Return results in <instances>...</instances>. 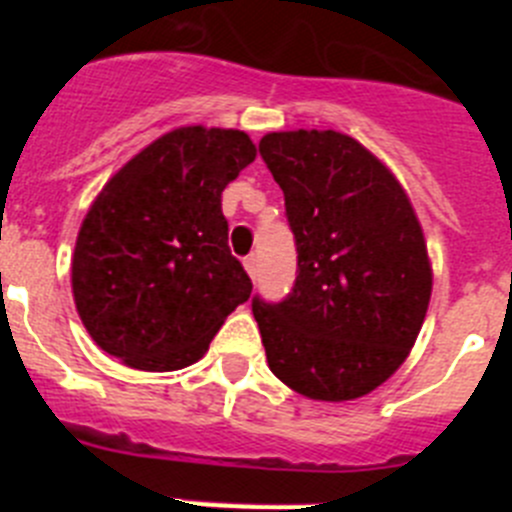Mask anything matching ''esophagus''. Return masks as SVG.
Segmentation results:
<instances>
[{"label": "esophagus", "mask_w": 512, "mask_h": 512, "mask_svg": "<svg viewBox=\"0 0 512 512\" xmlns=\"http://www.w3.org/2000/svg\"><path fill=\"white\" fill-rule=\"evenodd\" d=\"M243 269L248 271V277L256 279V274H259V259H256V256H246V259H243Z\"/></svg>", "instance_id": "1"}]
</instances>
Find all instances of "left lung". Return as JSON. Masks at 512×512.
Wrapping results in <instances>:
<instances>
[{
    "label": "left lung",
    "instance_id": "left-lung-1",
    "mask_svg": "<svg viewBox=\"0 0 512 512\" xmlns=\"http://www.w3.org/2000/svg\"><path fill=\"white\" fill-rule=\"evenodd\" d=\"M297 243L295 289L253 300L274 377L310 400L369 395L408 359L433 289L408 192L359 140L279 130L259 143Z\"/></svg>",
    "mask_w": 512,
    "mask_h": 512
}]
</instances>
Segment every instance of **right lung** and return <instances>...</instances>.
Instances as JSON below:
<instances>
[{"label":"right lung","mask_w":512,"mask_h":512,"mask_svg":"<svg viewBox=\"0 0 512 512\" xmlns=\"http://www.w3.org/2000/svg\"><path fill=\"white\" fill-rule=\"evenodd\" d=\"M253 158L243 130L184 125L104 184L71 259L76 312L102 351L140 372L205 356L253 289L223 215V189Z\"/></svg>","instance_id":"1"}]
</instances>
